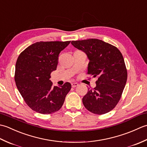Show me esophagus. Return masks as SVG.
<instances>
[{"instance_id": "1", "label": "esophagus", "mask_w": 147, "mask_h": 147, "mask_svg": "<svg viewBox=\"0 0 147 147\" xmlns=\"http://www.w3.org/2000/svg\"><path fill=\"white\" fill-rule=\"evenodd\" d=\"M78 85H79V84L77 83H71V86H72V87H73V88H74V87H76Z\"/></svg>"}]
</instances>
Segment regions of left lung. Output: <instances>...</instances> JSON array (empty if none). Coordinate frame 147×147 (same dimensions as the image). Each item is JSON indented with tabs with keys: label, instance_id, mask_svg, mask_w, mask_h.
Listing matches in <instances>:
<instances>
[{
	"label": "left lung",
	"instance_id": "8db88e82",
	"mask_svg": "<svg viewBox=\"0 0 147 147\" xmlns=\"http://www.w3.org/2000/svg\"><path fill=\"white\" fill-rule=\"evenodd\" d=\"M71 44L86 54L87 74L97 78L96 86L89 88L83 96L84 106L93 114L107 113L119 101L126 83L127 73L123 55L115 46L98 39L72 41Z\"/></svg>",
	"mask_w": 147,
	"mask_h": 147
}]
</instances>
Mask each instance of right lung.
<instances>
[{"label": "right lung", "instance_id": "obj_1", "mask_svg": "<svg viewBox=\"0 0 147 147\" xmlns=\"http://www.w3.org/2000/svg\"><path fill=\"white\" fill-rule=\"evenodd\" d=\"M70 42H38L19 55L16 64V85L33 111L49 114L58 111L63 105L71 85L66 82L53 87L49 79L57 68L59 54Z\"/></svg>", "mask_w": 147, "mask_h": 147}]
</instances>
